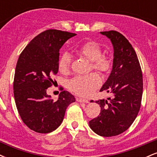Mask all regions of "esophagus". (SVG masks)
I'll return each instance as SVG.
<instances>
[{
  "instance_id": "1",
  "label": "esophagus",
  "mask_w": 157,
  "mask_h": 157,
  "mask_svg": "<svg viewBox=\"0 0 157 157\" xmlns=\"http://www.w3.org/2000/svg\"><path fill=\"white\" fill-rule=\"evenodd\" d=\"M77 101L79 102H86V103H88V102H89V100H86V99L83 98H80V97H77Z\"/></svg>"
}]
</instances>
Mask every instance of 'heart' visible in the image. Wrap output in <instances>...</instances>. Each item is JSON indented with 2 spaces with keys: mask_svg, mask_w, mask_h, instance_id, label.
I'll list each match as a JSON object with an SVG mask.
<instances>
[{
  "mask_svg": "<svg viewBox=\"0 0 157 157\" xmlns=\"http://www.w3.org/2000/svg\"><path fill=\"white\" fill-rule=\"evenodd\" d=\"M79 55L87 59L91 63V67L102 74L110 72L113 66L112 59L109 56L102 55L101 45L94 40H89L80 45L76 49ZM71 58L68 52H63L58 60V68L61 73H66L71 66ZM101 80L95 73L87 75H78L68 81V87L76 94L89 97L100 87Z\"/></svg>",
  "mask_w": 157,
  "mask_h": 157,
  "instance_id": "1",
  "label": "heart"
}]
</instances>
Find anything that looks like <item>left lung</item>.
Masks as SVG:
<instances>
[{
  "label": "left lung",
  "mask_w": 157,
  "mask_h": 157,
  "mask_svg": "<svg viewBox=\"0 0 157 157\" xmlns=\"http://www.w3.org/2000/svg\"><path fill=\"white\" fill-rule=\"evenodd\" d=\"M101 34L112 43L113 62L100 91H107L112 97L109 100H97L101 111L89 125L96 134L109 137L122 134L134 122L141 106L143 80L136 52L125 36L114 30Z\"/></svg>",
  "instance_id": "obj_1"
}]
</instances>
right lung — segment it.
I'll return each mask as SVG.
<instances>
[{
    "mask_svg": "<svg viewBox=\"0 0 157 157\" xmlns=\"http://www.w3.org/2000/svg\"><path fill=\"white\" fill-rule=\"evenodd\" d=\"M75 33L48 29L32 40L17 60L13 82L17 111L25 125L35 132L46 134L62 123L67 107L75 102L68 91H63L57 101L50 99L46 89L58 71L60 48Z\"/></svg>",
    "mask_w": 157,
    "mask_h": 157,
    "instance_id": "1",
    "label": "right lung"
}]
</instances>
